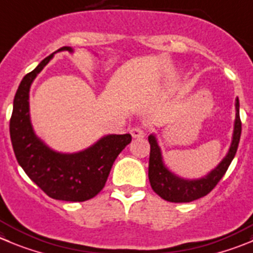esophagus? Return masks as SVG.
Segmentation results:
<instances>
[{
    "label": "esophagus",
    "instance_id": "34e87169",
    "mask_svg": "<svg viewBox=\"0 0 253 253\" xmlns=\"http://www.w3.org/2000/svg\"><path fill=\"white\" fill-rule=\"evenodd\" d=\"M131 134L132 137L133 138H142L143 136H145V129L142 128V127H133V128H131Z\"/></svg>",
    "mask_w": 253,
    "mask_h": 253
}]
</instances>
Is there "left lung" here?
Masks as SVG:
<instances>
[{
  "mask_svg": "<svg viewBox=\"0 0 253 253\" xmlns=\"http://www.w3.org/2000/svg\"><path fill=\"white\" fill-rule=\"evenodd\" d=\"M241 119H240V103L236 100V121L235 129H233V138L231 143L230 151L227 156L222 160V162L210 172L206 177L200 180H183L180 177L174 176L173 173L166 169L164 165L157 141L153 134L148 137L151 150H150V162H148V178L152 190L155 191L161 198L169 202H191L209 195L223 174L227 171L228 166L232 162L236 152H237L238 143L241 137Z\"/></svg>",
  "mask_w": 253,
  "mask_h": 253,
  "instance_id": "left-lung-1",
  "label": "left lung"
}]
</instances>
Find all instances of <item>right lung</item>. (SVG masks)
Masks as SVG:
<instances>
[{
    "instance_id": "1",
    "label": "right lung",
    "mask_w": 253,
    "mask_h": 253,
    "mask_svg": "<svg viewBox=\"0 0 253 253\" xmlns=\"http://www.w3.org/2000/svg\"><path fill=\"white\" fill-rule=\"evenodd\" d=\"M63 49L72 52L67 46L58 51ZM52 57L53 53L21 81L13 100L9 136L20 166L47 196L61 201L84 202L102 190L113 162L131 142L132 136L108 134L92 147L72 155L55 152L37 138L30 122L28 92L35 77Z\"/></svg>"
}]
</instances>
